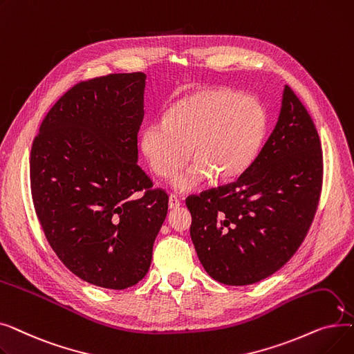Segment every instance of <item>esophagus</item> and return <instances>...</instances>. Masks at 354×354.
I'll return each mask as SVG.
<instances>
[{
    "label": "esophagus",
    "mask_w": 354,
    "mask_h": 354,
    "mask_svg": "<svg viewBox=\"0 0 354 354\" xmlns=\"http://www.w3.org/2000/svg\"><path fill=\"white\" fill-rule=\"evenodd\" d=\"M180 207V201L178 199L176 195H171L169 196V208L171 209H175V208H179Z\"/></svg>",
    "instance_id": "esophagus-1"
}]
</instances>
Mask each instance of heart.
Returning <instances> with one entry per match:
<instances>
[{
	"label": "heart",
	"instance_id": "heart-1",
	"mask_svg": "<svg viewBox=\"0 0 354 354\" xmlns=\"http://www.w3.org/2000/svg\"><path fill=\"white\" fill-rule=\"evenodd\" d=\"M267 130L261 103L230 88H202L176 102L165 119L147 123L142 152L155 175L169 179L189 158L195 159L174 179L187 192L215 175L231 180L251 165Z\"/></svg>",
	"mask_w": 354,
	"mask_h": 354
}]
</instances>
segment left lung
I'll list each match as a JSON object with an SVG mask.
<instances>
[{"label": "left lung", "instance_id": "obj_1", "mask_svg": "<svg viewBox=\"0 0 354 354\" xmlns=\"http://www.w3.org/2000/svg\"><path fill=\"white\" fill-rule=\"evenodd\" d=\"M322 185L317 129L286 84L278 122L247 169L187 199L203 268L227 286L254 284L280 270L311 227Z\"/></svg>", "mask_w": 354, "mask_h": 354}]
</instances>
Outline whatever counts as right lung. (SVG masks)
Instances as JSON below:
<instances>
[{"instance_id":"right-lung-1","label":"right lung","mask_w":354,"mask_h":354,"mask_svg":"<svg viewBox=\"0 0 354 354\" xmlns=\"http://www.w3.org/2000/svg\"><path fill=\"white\" fill-rule=\"evenodd\" d=\"M145 84L136 71L73 86L46 115L30 155L32 203L50 247L74 275L110 290L147 274L169 201L136 163Z\"/></svg>"}]
</instances>
